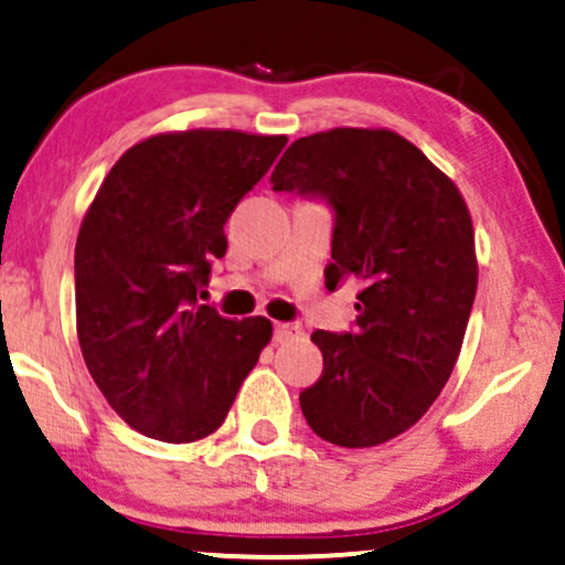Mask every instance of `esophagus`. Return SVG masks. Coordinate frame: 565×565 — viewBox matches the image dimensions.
I'll return each mask as SVG.
<instances>
[{
    "instance_id": "1",
    "label": "esophagus",
    "mask_w": 565,
    "mask_h": 565,
    "mask_svg": "<svg viewBox=\"0 0 565 565\" xmlns=\"http://www.w3.org/2000/svg\"><path fill=\"white\" fill-rule=\"evenodd\" d=\"M302 337V329L297 327V323H276L274 327V340L278 345H284V342H295Z\"/></svg>"
}]
</instances>
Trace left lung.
<instances>
[{"label":"left lung","mask_w":565,"mask_h":565,"mask_svg":"<svg viewBox=\"0 0 565 565\" xmlns=\"http://www.w3.org/2000/svg\"><path fill=\"white\" fill-rule=\"evenodd\" d=\"M274 191L334 210L327 287L361 284L355 332L310 334L323 355L300 406L316 436L369 449L406 433L449 382L478 289L459 188L393 129L337 127L287 148Z\"/></svg>","instance_id":"1"}]
</instances>
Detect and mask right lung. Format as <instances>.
I'll list each match as a JSON object with an SVG mask.
<instances>
[{
  "label": "right lung",
  "instance_id": "add662e5",
  "mask_svg": "<svg viewBox=\"0 0 565 565\" xmlns=\"http://www.w3.org/2000/svg\"><path fill=\"white\" fill-rule=\"evenodd\" d=\"M287 135L185 129L135 142L106 174L74 252L76 334L95 385L129 427L191 444L228 417L274 337L263 316L199 305L225 223Z\"/></svg>",
  "mask_w": 565,
  "mask_h": 565
}]
</instances>
